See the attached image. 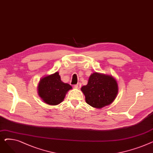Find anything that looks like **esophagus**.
Segmentation results:
<instances>
[{"label": "esophagus", "instance_id": "esophagus-1", "mask_svg": "<svg viewBox=\"0 0 153 153\" xmlns=\"http://www.w3.org/2000/svg\"><path fill=\"white\" fill-rule=\"evenodd\" d=\"M81 87V83H77V84L74 85V87L76 88V89H80Z\"/></svg>", "mask_w": 153, "mask_h": 153}]
</instances>
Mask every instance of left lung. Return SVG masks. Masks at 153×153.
Returning <instances> with one entry per match:
<instances>
[{
  "label": "left lung",
  "mask_w": 153,
  "mask_h": 153,
  "mask_svg": "<svg viewBox=\"0 0 153 153\" xmlns=\"http://www.w3.org/2000/svg\"><path fill=\"white\" fill-rule=\"evenodd\" d=\"M81 90L85 97L87 103L91 107L102 108L107 106L115 99L118 91V84L111 76L94 72L89 77L86 85Z\"/></svg>",
  "instance_id": "obj_1"
}]
</instances>
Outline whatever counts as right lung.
<instances>
[{"mask_svg":"<svg viewBox=\"0 0 153 153\" xmlns=\"http://www.w3.org/2000/svg\"><path fill=\"white\" fill-rule=\"evenodd\" d=\"M71 89L69 84L62 82L59 72H56L41 79L38 85V93L48 105H56L63 101L66 93Z\"/></svg>","mask_w":153,"mask_h":153,"instance_id":"obj_1","label":"right lung"}]
</instances>
